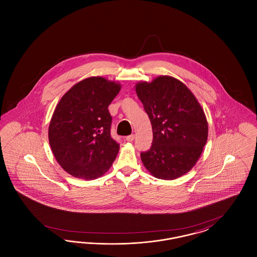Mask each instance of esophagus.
<instances>
[{
	"label": "esophagus",
	"instance_id": "34e87169",
	"mask_svg": "<svg viewBox=\"0 0 257 257\" xmlns=\"http://www.w3.org/2000/svg\"><path fill=\"white\" fill-rule=\"evenodd\" d=\"M135 140V135H130V136H128V137H126V141L127 142H129V143H131V142H133Z\"/></svg>",
	"mask_w": 257,
	"mask_h": 257
}]
</instances>
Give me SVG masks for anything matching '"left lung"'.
I'll list each match as a JSON object with an SVG mask.
<instances>
[{
  "instance_id": "obj_1",
  "label": "left lung",
  "mask_w": 257,
  "mask_h": 257,
  "mask_svg": "<svg viewBox=\"0 0 257 257\" xmlns=\"http://www.w3.org/2000/svg\"><path fill=\"white\" fill-rule=\"evenodd\" d=\"M152 125L153 141L141 159L154 177L176 179L191 171L207 142L205 113L192 91L179 80L159 76L136 85Z\"/></svg>"
}]
</instances>
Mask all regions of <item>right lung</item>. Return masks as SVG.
<instances>
[{
	"label": "right lung",
	"mask_w": 257,
	"mask_h": 257,
	"mask_svg": "<svg viewBox=\"0 0 257 257\" xmlns=\"http://www.w3.org/2000/svg\"><path fill=\"white\" fill-rule=\"evenodd\" d=\"M121 86L103 77L74 85L58 103L49 125V144L61 168L76 178L102 176L116 158L119 145L110 137L108 107Z\"/></svg>",
	"instance_id": "obj_1"
}]
</instances>
